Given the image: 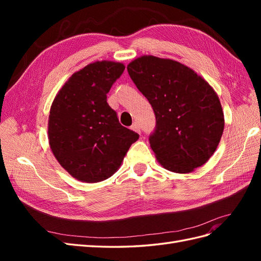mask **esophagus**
<instances>
[{"mask_svg": "<svg viewBox=\"0 0 261 261\" xmlns=\"http://www.w3.org/2000/svg\"><path fill=\"white\" fill-rule=\"evenodd\" d=\"M132 129L140 134V126H139V124H138L137 122H135V123H134V124L132 125Z\"/></svg>", "mask_w": 261, "mask_h": 261, "instance_id": "1", "label": "esophagus"}]
</instances>
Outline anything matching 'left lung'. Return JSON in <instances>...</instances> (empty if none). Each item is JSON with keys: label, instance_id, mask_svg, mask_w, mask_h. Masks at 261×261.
<instances>
[{"label": "left lung", "instance_id": "8db88e82", "mask_svg": "<svg viewBox=\"0 0 261 261\" xmlns=\"http://www.w3.org/2000/svg\"><path fill=\"white\" fill-rule=\"evenodd\" d=\"M127 72L153 109L155 128L149 143L162 167L191 173L206 163L224 128L222 107L212 87L179 62L152 55L130 62Z\"/></svg>", "mask_w": 261, "mask_h": 261}]
</instances>
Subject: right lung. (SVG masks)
I'll return each instance as SVG.
<instances>
[{
	"instance_id": "1",
	"label": "right lung",
	"mask_w": 261,
	"mask_h": 261,
	"mask_svg": "<svg viewBox=\"0 0 261 261\" xmlns=\"http://www.w3.org/2000/svg\"><path fill=\"white\" fill-rule=\"evenodd\" d=\"M124 69L122 63H91L69 77L51 106V150L78 180L97 183L112 176L139 138L120 124L107 102V93Z\"/></svg>"
}]
</instances>
